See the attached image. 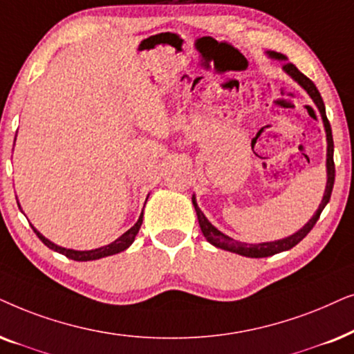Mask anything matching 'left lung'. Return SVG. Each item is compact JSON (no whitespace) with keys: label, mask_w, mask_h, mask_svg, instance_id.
<instances>
[{"label":"left lung","mask_w":354,"mask_h":354,"mask_svg":"<svg viewBox=\"0 0 354 354\" xmlns=\"http://www.w3.org/2000/svg\"><path fill=\"white\" fill-rule=\"evenodd\" d=\"M267 55H268V58H272V59L283 61V71H285V73L288 74L295 82H298L299 86L303 87L306 92H308V95L313 98V102L315 103V106H317V110L320 113V118H322V122H324L325 138H327V160H325V168H327V185H325L324 197H322V201H320L319 209L315 210V214L310 216L309 221L303 226V228L298 230V232L293 233V234H290V236H286V238L275 239V241L254 243V244L238 241V239L230 238L228 234L221 233L218 228H215V226L212 225L209 220H207V216L202 214V210L199 209V205H197L196 194H192V205H194L196 214H197V220H199V226H201V230H202V234H204L207 241H209L212 246H215V248L225 249V251L239 254V256H244V257H252V259L268 257V256H273V254L288 251V249L295 248L296 244L301 241V239L306 238V234H308L310 230L314 228L315 221L319 220V216H320V214H322V210L325 209V205H327L328 201H330L332 189H333V181H335V165H333L332 128H330V122H328V120H327V115H325V105H324L322 97H320V93L317 91V87H315L314 82L310 81L309 77H306V75L301 73V71L296 68L293 63H290L288 58H286L285 55L277 53V51H267Z\"/></svg>","instance_id":"1"}]
</instances>
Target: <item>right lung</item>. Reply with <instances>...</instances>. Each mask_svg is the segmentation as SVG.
<instances>
[{"instance_id":"obj_1","label":"right lung","mask_w":354,"mask_h":354,"mask_svg":"<svg viewBox=\"0 0 354 354\" xmlns=\"http://www.w3.org/2000/svg\"><path fill=\"white\" fill-rule=\"evenodd\" d=\"M21 209V207H19ZM142 218H144V210L142 214L139 215V220L136 221L134 226H131L126 233H122L120 238L115 239V241L106 244V246H102V248H97V249H91V251H75V249H68V248H63V246H58V244L51 243L48 238H45L44 234H41L39 230L35 228L34 225L32 226V230H34L37 236L40 238V241L45 244V246H48L50 249H53V251L63 254V256L73 259V261H79V262H87V261H97V259H102V257H108V256H113V254H118V252H122L126 251L131 244L134 243V238L136 234L139 233V228L140 225H142Z\"/></svg>"}]
</instances>
